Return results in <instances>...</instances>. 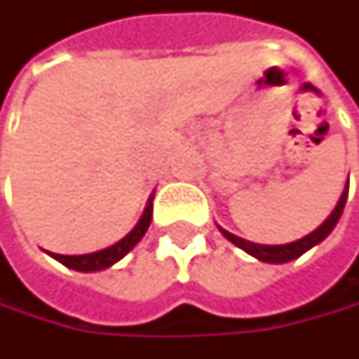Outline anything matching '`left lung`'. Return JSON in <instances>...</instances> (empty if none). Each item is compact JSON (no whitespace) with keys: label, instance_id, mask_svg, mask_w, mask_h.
Here are the masks:
<instances>
[{"label":"left lung","instance_id":"1","mask_svg":"<svg viewBox=\"0 0 359 359\" xmlns=\"http://www.w3.org/2000/svg\"><path fill=\"white\" fill-rule=\"evenodd\" d=\"M346 200H348V186L344 187V194H341V198H339L336 210L330 214V217L325 219L324 224L318 229H313L310 236H306V238H302V240L297 241H292V243H283V245H262V243H252V241L241 240V238L229 233V231H226L224 228H219V231H222L231 243H236V245L241 248L243 252H248V254L254 255L257 259H262V262H268V264H285V262H292V259H296V257H299L302 254H306L310 248L318 245L320 241H324L325 238L330 236V231L336 228L339 215L344 212Z\"/></svg>","mask_w":359,"mask_h":359}]
</instances>
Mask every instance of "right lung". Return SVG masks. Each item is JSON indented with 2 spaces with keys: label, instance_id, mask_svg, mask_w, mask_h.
<instances>
[{
  "label": "right lung",
  "instance_id": "obj_1",
  "mask_svg": "<svg viewBox=\"0 0 359 359\" xmlns=\"http://www.w3.org/2000/svg\"><path fill=\"white\" fill-rule=\"evenodd\" d=\"M151 212H154V194L149 196V200L145 203L144 214L140 217V222L135 224V228L131 229L130 233H128L123 240H119L118 243H114V245H109V248H105V250H100V252H93V254L86 255H49L55 257L57 262H62L63 266L77 269V271H100V269L109 268V266H114L116 262H119V259L128 254L137 241L144 238L145 231L149 228V224H151Z\"/></svg>",
  "mask_w": 359,
  "mask_h": 359
}]
</instances>
